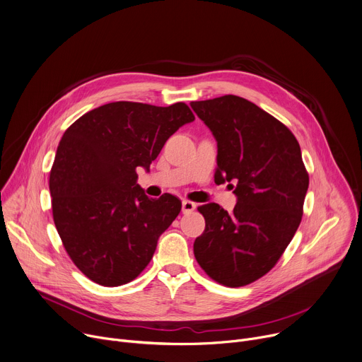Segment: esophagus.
Wrapping results in <instances>:
<instances>
[{
    "label": "esophagus",
    "mask_w": 362,
    "mask_h": 362,
    "mask_svg": "<svg viewBox=\"0 0 362 362\" xmlns=\"http://www.w3.org/2000/svg\"><path fill=\"white\" fill-rule=\"evenodd\" d=\"M196 209V204L192 201H183L182 202V212L183 214H192Z\"/></svg>",
    "instance_id": "1"
}]
</instances>
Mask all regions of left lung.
I'll list each match as a JSON object with an SVG mask.
<instances>
[{"label":"left lung","mask_w":362,"mask_h":362,"mask_svg":"<svg viewBox=\"0 0 362 362\" xmlns=\"http://www.w3.org/2000/svg\"><path fill=\"white\" fill-rule=\"evenodd\" d=\"M190 107L218 143L215 182L235 185L238 199L233 214L218 204L198 208L206 225L194 258L219 284L247 286L276 266L300 225L309 187L300 146L283 122L241 96Z\"/></svg>","instance_id":"8db88e82"}]
</instances>
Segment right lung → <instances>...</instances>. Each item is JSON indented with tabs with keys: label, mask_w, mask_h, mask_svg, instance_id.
Instances as JSON below:
<instances>
[{
	"label": "right lung",
	"mask_w": 362,
	"mask_h": 362,
	"mask_svg": "<svg viewBox=\"0 0 362 362\" xmlns=\"http://www.w3.org/2000/svg\"><path fill=\"white\" fill-rule=\"evenodd\" d=\"M193 119L185 103L118 101L83 114L64 131L49 180L53 221L89 280L115 287L147 267L182 202L170 193L150 199L136 170L148 169L169 137Z\"/></svg>",
	"instance_id": "1"
}]
</instances>
